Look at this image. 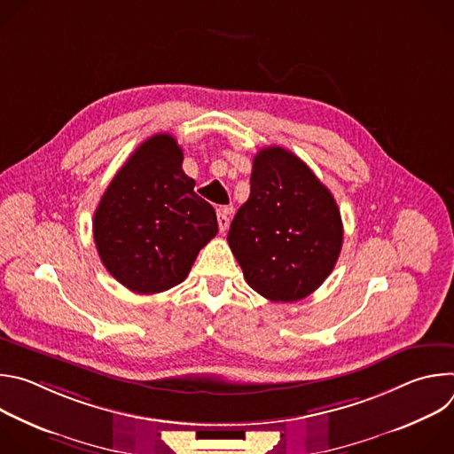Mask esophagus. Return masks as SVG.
<instances>
[{
	"instance_id": "1",
	"label": "esophagus",
	"mask_w": 454,
	"mask_h": 454,
	"mask_svg": "<svg viewBox=\"0 0 454 454\" xmlns=\"http://www.w3.org/2000/svg\"><path fill=\"white\" fill-rule=\"evenodd\" d=\"M228 214H230V208H226V207L217 208V224H219V230H221V231H224V230L230 226V217H228Z\"/></svg>"
}]
</instances>
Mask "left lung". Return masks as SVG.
Returning a JSON list of instances; mask_svg holds the SVG:
<instances>
[{
	"label": "left lung",
	"instance_id": "1",
	"mask_svg": "<svg viewBox=\"0 0 454 454\" xmlns=\"http://www.w3.org/2000/svg\"><path fill=\"white\" fill-rule=\"evenodd\" d=\"M228 244L251 289L271 301H296L333 273L343 223L331 190L293 153L266 147L253 160L249 200Z\"/></svg>",
	"mask_w": 454,
	"mask_h": 454
}]
</instances>
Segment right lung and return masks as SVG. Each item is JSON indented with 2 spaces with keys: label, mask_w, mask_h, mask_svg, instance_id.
I'll list each match as a JSON object with an SVG mask.
<instances>
[{
  "label": "right lung",
  "mask_w": 454,
  "mask_h": 454,
  "mask_svg": "<svg viewBox=\"0 0 454 454\" xmlns=\"http://www.w3.org/2000/svg\"><path fill=\"white\" fill-rule=\"evenodd\" d=\"M170 135L145 140L111 179L93 217L106 270L127 289L154 294L181 284L201 247L217 235V215L183 168Z\"/></svg>",
  "instance_id": "add662e5"
}]
</instances>
